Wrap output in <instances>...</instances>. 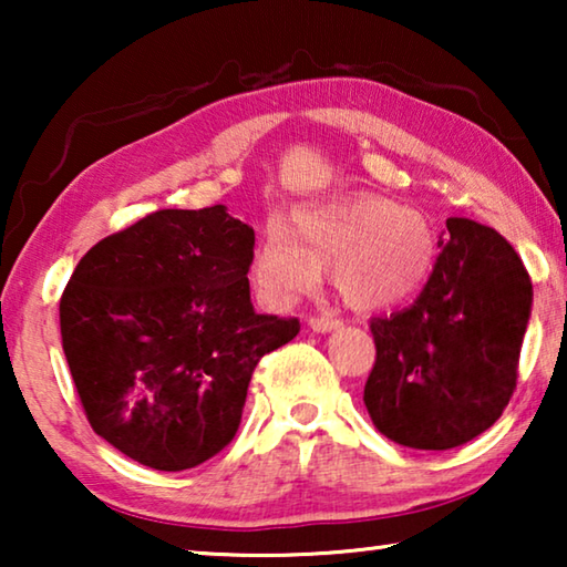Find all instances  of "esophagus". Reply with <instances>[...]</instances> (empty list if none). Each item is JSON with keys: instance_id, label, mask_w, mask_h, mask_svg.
<instances>
[{"instance_id": "obj_1", "label": "esophagus", "mask_w": 567, "mask_h": 567, "mask_svg": "<svg viewBox=\"0 0 567 567\" xmlns=\"http://www.w3.org/2000/svg\"><path fill=\"white\" fill-rule=\"evenodd\" d=\"M307 324H310L312 332H332V330H338L342 322L334 318H310L307 320Z\"/></svg>"}]
</instances>
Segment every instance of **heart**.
<instances>
[{
  "instance_id": "1",
  "label": "heart",
  "mask_w": 567,
  "mask_h": 567,
  "mask_svg": "<svg viewBox=\"0 0 567 567\" xmlns=\"http://www.w3.org/2000/svg\"><path fill=\"white\" fill-rule=\"evenodd\" d=\"M437 260L430 219L395 199L360 195L300 207L285 223L265 225L252 257V280L262 300L282 310L310 292L320 270L344 305L385 310L427 282Z\"/></svg>"
}]
</instances>
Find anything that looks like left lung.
<instances>
[{
	"label": "left lung",
	"mask_w": 567,
	"mask_h": 567,
	"mask_svg": "<svg viewBox=\"0 0 567 567\" xmlns=\"http://www.w3.org/2000/svg\"><path fill=\"white\" fill-rule=\"evenodd\" d=\"M437 262L415 302L370 322L378 358L364 408L382 435L450 450L485 433L515 390L533 282L493 227L447 219Z\"/></svg>",
	"instance_id": "left-lung-1"
}]
</instances>
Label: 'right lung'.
I'll list each match as a JSON object with an SVG mask.
<instances>
[{"label":"right lung","mask_w":567,"mask_h":567,"mask_svg":"<svg viewBox=\"0 0 567 567\" xmlns=\"http://www.w3.org/2000/svg\"><path fill=\"white\" fill-rule=\"evenodd\" d=\"M255 229L225 205L159 209L94 245L60 300L62 350L94 433L179 473L235 437L262 354L300 322L249 300Z\"/></svg>","instance_id":"right-lung-1"}]
</instances>
